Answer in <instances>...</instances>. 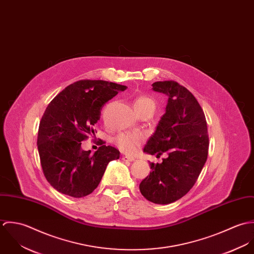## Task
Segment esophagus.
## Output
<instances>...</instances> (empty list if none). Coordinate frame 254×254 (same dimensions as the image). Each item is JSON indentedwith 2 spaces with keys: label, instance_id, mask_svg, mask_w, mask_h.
<instances>
[{
  "label": "esophagus",
  "instance_id": "1",
  "mask_svg": "<svg viewBox=\"0 0 254 254\" xmlns=\"http://www.w3.org/2000/svg\"><path fill=\"white\" fill-rule=\"evenodd\" d=\"M122 160H123V161H130V162H132V161L135 160V158H134L133 156H127V155H125V156L122 157Z\"/></svg>",
  "mask_w": 254,
  "mask_h": 254
}]
</instances>
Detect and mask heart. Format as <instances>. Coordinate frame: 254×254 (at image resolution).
<instances>
[{"label":"heart","instance_id":"b5f03b06","mask_svg":"<svg viewBox=\"0 0 254 254\" xmlns=\"http://www.w3.org/2000/svg\"><path fill=\"white\" fill-rule=\"evenodd\" d=\"M134 109L139 113L142 114L144 112L153 113L155 109L154 101L147 96H139L134 101ZM144 141V137L139 133H130L124 132L120 133L114 138V144L124 153L133 154L135 153L140 145Z\"/></svg>","mask_w":254,"mask_h":254}]
</instances>
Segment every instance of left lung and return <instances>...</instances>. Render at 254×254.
I'll return each instance as SVG.
<instances>
[{
  "label": "left lung",
  "instance_id": "obj_1",
  "mask_svg": "<svg viewBox=\"0 0 254 254\" xmlns=\"http://www.w3.org/2000/svg\"><path fill=\"white\" fill-rule=\"evenodd\" d=\"M155 92L168 96L166 111L144 151L167 157L150 162V173L140 190L153 203L168 204L183 197L195 184L207 159L209 138L204 112L194 96L178 82L158 81Z\"/></svg>",
  "mask_w": 254,
  "mask_h": 254
}]
</instances>
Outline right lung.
<instances>
[{"mask_svg": "<svg viewBox=\"0 0 254 254\" xmlns=\"http://www.w3.org/2000/svg\"><path fill=\"white\" fill-rule=\"evenodd\" d=\"M126 86L103 80H79L48 105L39 125L37 145L46 179L58 191L82 197L99 186L119 150L101 145L91 154L81 142L95 134L103 107ZM97 132V131H96Z\"/></svg>", "mask_w": 254, "mask_h": 254, "instance_id": "obj_1", "label": "right lung"}]
</instances>
